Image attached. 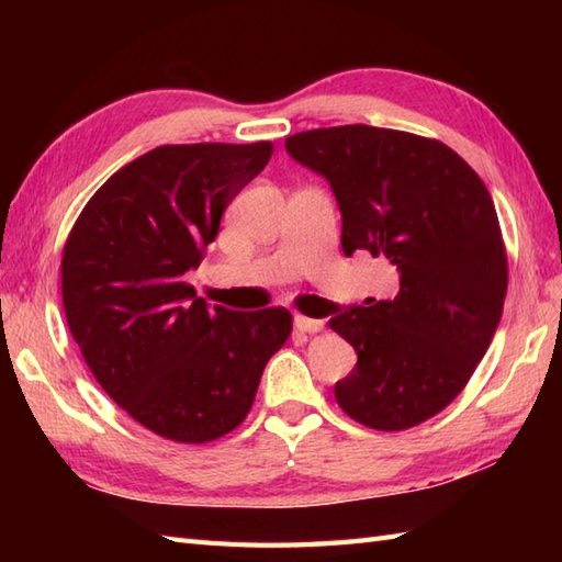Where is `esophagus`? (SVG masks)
I'll return each instance as SVG.
<instances>
[{
	"label": "esophagus",
	"mask_w": 562,
	"mask_h": 562,
	"mask_svg": "<svg viewBox=\"0 0 562 562\" xmlns=\"http://www.w3.org/2000/svg\"><path fill=\"white\" fill-rule=\"evenodd\" d=\"M294 326L302 333H318V330H324V321L308 318V316H294Z\"/></svg>",
	"instance_id": "esophagus-1"
}]
</instances>
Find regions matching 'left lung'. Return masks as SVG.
Here are the masks:
<instances>
[{
	"label": "left lung",
	"instance_id": "1",
	"mask_svg": "<svg viewBox=\"0 0 562 562\" xmlns=\"http://www.w3.org/2000/svg\"><path fill=\"white\" fill-rule=\"evenodd\" d=\"M284 149L328 181L342 254L369 250L398 272L393 300L328 321L357 352L338 405L384 432L425 423L459 396L503 316L507 256L491 193L457 151L398 130L321 127Z\"/></svg>",
	"mask_w": 562,
	"mask_h": 562
}]
</instances>
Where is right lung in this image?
<instances>
[{
  "instance_id": "1",
  "label": "right lung",
  "mask_w": 562,
  "mask_h": 562,
  "mask_svg": "<svg viewBox=\"0 0 562 562\" xmlns=\"http://www.w3.org/2000/svg\"><path fill=\"white\" fill-rule=\"evenodd\" d=\"M270 154V142L151 149L97 190L65 244L71 338L101 389L159 437L202 445L241 425L292 330L288 308L210 306L186 282Z\"/></svg>"
}]
</instances>
